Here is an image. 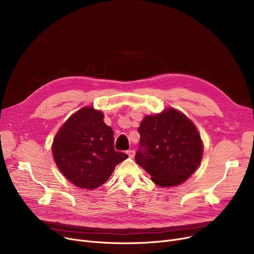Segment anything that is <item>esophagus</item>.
<instances>
[{
  "instance_id": "esophagus-1",
  "label": "esophagus",
  "mask_w": 254,
  "mask_h": 254,
  "mask_svg": "<svg viewBox=\"0 0 254 254\" xmlns=\"http://www.w3.org/2000/svg\"><path fill=\"white\" fill-rule=\"evenodd\" d=\"M127 155L130 157V158H132L135 156V151L134 150H128L127 151Z\"/></svg>"
}]
</instances>
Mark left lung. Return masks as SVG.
I'll return each mask as SVG.
<instances>
[{
    "instance_id": "8db88e82",
    "label": "left lung",
    "mask_w": 254,
    "mask_h": 254,
    "mask_svg": "<svg viewBox=\"0 0 254 254\" xmlns=\"http://www.w3.org/2000/svg\"><path fill=\"white\" fill-rule=\"evenodd\" d=\"M138 130L140 148L136 163L161 188L183 183L201 164L204 152L201 135L181 111L168 107L161 113L146 115Z\"/></svg>"
}]
</instances>
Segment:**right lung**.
Returning <instances> with one entry per match:
<instances>
[{"label": "right lung", "instance_id": "right-lung-1", "mask_svg": "<svg viewBox=\"0 0 254 254\" xmlns=\"http://www.w3.org/2000/svg\"><path fill=\"white\" fill-rule=\"evenodd\" d=\"M104 113L85 106L60 127L51 145L62 174L79 189L92 190L103 185L119 163L128 156L114 149L113 130Z\"/></svg>", "mask_w": 254, "mask_h": 254}]
</instances>
